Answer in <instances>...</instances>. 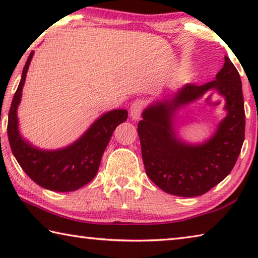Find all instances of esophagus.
I'll use <instances>...</instances> for the list:
<instances>
[{
	"label": "esophagus",
	"instance_id": "obj_1",
	"mask_svg": "<svg viewBox=\"0 0 258 258\" xmlns=\"http://www.w3.org/2000/svg\"><path fill=\"white\" fill-rule=\"evenodd\" d=\"M145 107H146V102L143 101V100H141V99L135 100V101L132 103V106H131V112H130L131 117H132V118L135 120L139 119Z\"/></svg>",
	"mask_w": 258,
	"mask_h": 258
}]
</instances>
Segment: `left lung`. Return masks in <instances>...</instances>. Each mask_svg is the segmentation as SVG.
Here are the masks:
<instances>
[{"instance_id": "obj_1", "label": "left lung", "mask_w": 258, "mask_h": 258, "mask_svg": "<svg viewBox=\"0 0 258 258\" xmlns=\"http://www.w3.org/2000/svg\"><path fill=\"white\" fill-rule=\"evenodd\" d=\"M215 78L203 85H186L173 100L147 108L138 124L147 175L169 195L197 197L206 194L229 175L241 151L246 125L242 85L228 56ZM209 89H216L226 97L228 116L204 145L182 144L171 127L172 111Z\"/></svg>"}]
</instances>
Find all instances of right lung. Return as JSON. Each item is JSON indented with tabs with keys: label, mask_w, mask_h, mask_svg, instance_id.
<instances>
[{
	"label": "right lung",
	"mask_w": 258,
	"mask_h": 258,
	"mask_svg": "<svg viewBox=\"0 0 258 258\" xmlns=\"http://www.w3.org/2000/svg\"><path fill=\"white\" fill-rule=\"evenodd\" d=\"M33 53V51L30 52L26 61L19 86L9 110V143L20 167L35 183L52 191H75L94 178L113 131L127 119V110L117 109L104 113L78 141L64 149L43 151L32 147L18 132L17 108Z\"/></svg>",
	"instance_id": "obj_1"
}]
</instances>
